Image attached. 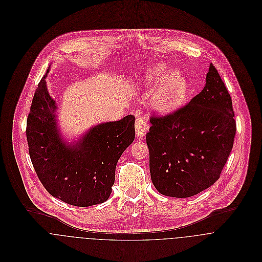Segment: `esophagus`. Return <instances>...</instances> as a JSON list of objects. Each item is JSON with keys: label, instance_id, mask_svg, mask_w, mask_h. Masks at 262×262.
<instances>
[{"label": "esophagus", "instance_id": "esophagus-1", "mask_svg": "<svg viewBox=\"0 0 262 262\" xmlns=\"http://www.w3.org/2000/svg\"><path fill=\"white\" fill-rule=\"evenodd\" d=\"M148 124L146 121V118L143 116L137 117L135 121V130H136V135L139 138H142L145 136L146 132L148 131Z\"/></svg>", "mask_w": 262, "mask_h": 262}]
</instances>
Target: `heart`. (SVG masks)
<instances>
[{
  "instance_id": "heart-1",
  "label": "heart",
  "mask_w": 262,
  "mask_h": 262,
  "mask_svg": "<svg viewBox=\"0 0 262 262\" xmlns=\"http://www.w3.org/2000/svg\"><path fill=\"white\" fill-rule=\"evenodd\" d=\"M170 70L164 64H158L149 70L144 76V83L149 88H157L152 97V107L161 114H169L179 109L187 100L188 84L179 72L168 75Z\"/></svg>"
}]
</instances>
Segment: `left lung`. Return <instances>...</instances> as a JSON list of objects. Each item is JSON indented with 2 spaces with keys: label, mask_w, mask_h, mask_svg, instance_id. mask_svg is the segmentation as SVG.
Listing matches in <instances>:
<instances>
[{
  "label": "left lung",
  "mask_w": 262,
  "mask_h": 262,
  "mask_svg": "<svg viewBox=\"0 0 262 262\" xmlns=\"http://www.w3.org/2000/svg\"><path fill=\"white\" fill-rule=\"evenodd\" d=\"M146 134L150 176L164 195L188 198L215 184L233 148L230 94L211 63L203 91L167 115H151Z\"/></svg>",
  "instance_id": "1"
}]
</instances>
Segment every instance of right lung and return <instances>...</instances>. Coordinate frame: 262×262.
<instances>
[{"label": "right lung", "instance_id": "1", "mask_svg": "<svg viewBox=\"0 0 262 262\" xmlns=\"http://www.w3.org/2000/svg\"><path fill=\"white\" fill-rule=\"evenodd\" d=\"M46 74L35 91L27 118L29 154L38 179L56 199L90 207L106 202L115 183L117 162L135 138V117L97 125L75 144L60 137L56 105L46 88Z\"/></svg>", "mask_w": 262, "mask_h": 262}]
</instances>
